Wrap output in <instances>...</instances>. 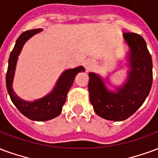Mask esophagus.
<instances>
[{
    "label": "esophagus",
    "instance_id": "1",
    "mask_svg": "<svg viewBox=\"0 0 158 158\" xmlns=\"http://www.w3.org/2000/svg\"><path fill=\"white\" fill-rule=\"evenodd\" d=\"M91 67V65L89 64H87V69H89Z\"/></svg>",
    "mask_w": 158,
    "mask_h": 158
}]
</instances>
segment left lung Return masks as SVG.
Here are the masks:
<instances>
[{"label": "left lung", "mask_w": 158, "mask_h": 158, "mask_svg": "<svg viewBox=\"0 0 158 158\" xmlns=\"http://www.w3.org/2000/svg\"><path fill=\"white\" fill-rule=\"evenodd\" d=\"M130 48V70L127 82L109 91L100 76L89 73V100L94 112L106 120L121 121L132 115L149 94L152 85V60L144 38L134 32H125Z\"/></svg>", "instance_id": "1"}]
</instances>
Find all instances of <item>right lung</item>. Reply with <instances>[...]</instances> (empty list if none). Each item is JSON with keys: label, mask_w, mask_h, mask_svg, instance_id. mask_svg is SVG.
Returning <instances> with one entry per match:
<instances>
[{"label": "right lung", "mask_w": 158, "mask_h": 158, "mask_svg": "<svg viewBox=\"0 0 158 158\" xmlns=\"http://www.w3.org/2000/svg\"><path fill=\"white\" fill-rule=\"evenodd\" d=\"M42 30V28L29 30L20 35L9 57L7 72L6 77V89L12 103L26 117L37 121H48L60 115L63 106L66 101L68 92L73 85L75 76L79 72L85 71V68L83 66L65 70L58 79L55 87L53 88L52 92L37 100L29 102L22 100L17 96L12 89V82L17 58L26 42L33 35L40 32Z\"/></svg>", "instance_id": "1"}]
</instances>
